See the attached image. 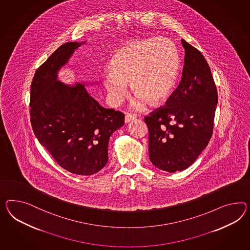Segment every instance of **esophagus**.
<instances>
[{"instance_id": "1", "label": "esophagus", "mask_w": 250, "mask_h": 250, "mask_svg": "<svg viewBox=\"0 0 250 250\" xmlns=\"http://www.w3.org/2000/svg\"><path fill=\"white\" fill-rule=\"evenodd\" d=\"M136 119V116L131 115V114H127L125 116V122L128 123L129 122H132Z\"/></svg>"}]
</instances>
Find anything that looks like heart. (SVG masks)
Wrapping results in <instances>:
<instances>
[{"mask_svg":"<svg viewBox=\"0 0 250 250\" xmlns=\"http://www.w3.org/2000/svg\"><path fill=\"white\" fill-rule=\"evenodd\" d=\"M103 84L110 103H122L130 83L136 94L131 106L141 110L149 102L159 104L170 96L179 78L180 58L169 39L136 40L114 51Z\"/></svg>","mask_w":250,"mask_h":250,"instance_id":"obj_1","label":"heart"}]
</instances>
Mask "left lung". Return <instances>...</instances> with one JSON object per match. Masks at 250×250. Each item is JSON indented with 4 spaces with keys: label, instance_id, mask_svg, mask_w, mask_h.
I'll return each mask as SVG.
<instances>
[{
    "label": "left lung",
    "instance_id": "left-lung-1",
    "mask_svg": "<svg viewBox=\"0 0 250 250\" xmlns=\"http://www.w3.org/2000/svg\"><path fill=\"white\" fill-rule=\"evenodd\" d=\"M181 42L185 49L181 82L164 107L145 117L150 161L167 172L184 170L208 146L218 104L205 58L184 40Z\"/></svg>",
    "mask_w": 250,
    "mask_h": 250
}]
</instances>
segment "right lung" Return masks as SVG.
I'll return each mask as SVG.
<instances>
[{
    "mask_svg": "<svg viewBox=\"0 0 250 250\" xmlns=\"http://www.w3.org/2000/svg\"><path fill=\"white\" fill-rule=\"evenodd\" d=\"M83 43L60 46L39 67L31 86L30 114L34 134L58 164L88 176L106 166L109 137L123 126L124 114L103 108L83 84L58 81V71Z\"/></svg>",
    "mask_w": 250,
    "mask_h": 250,
    "instance_id": "1",
    "label": "right lung"
}]
</instances>
